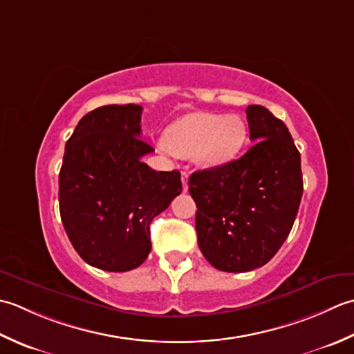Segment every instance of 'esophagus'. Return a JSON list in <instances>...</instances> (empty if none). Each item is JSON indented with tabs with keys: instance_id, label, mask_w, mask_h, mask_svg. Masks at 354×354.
Segmentation results:
<instances>
[{
	"instance_id": "1",
	"label": "esophagus",
	"mask_w": 354,
	"mask_h": 354,
	"mask_svg": "<svg viewBox=\"0 0 354 354\" xmlns=\"http://www.w3.org/2000/svg\"><path fill=\"white\" fill-rule=\"evenodd\" d=\"M187 172L186 171H182V186H183V192L187 191Z\"/></svg>"
}]
</instances>
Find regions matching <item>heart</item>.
<instances>
[{
    "instance_id": "obj_1",
    "label": "heart",
    "mask_w": 354,
    "mask_h": 354,
    "mask_svg": "<svg viewBox=\"0 0 354 354\" xmlns=\"http://www.w3.org/2000/svg\"><path fill=\"white\" fill-rule=\"evenodd\" d=\"M246 137V125L236 114L192 113L168 128L167 145L172 153L194 157L203 167L217 168L234 160Z\"/></svg>"
}]
</instances>
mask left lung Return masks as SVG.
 I'll return each instance as SVG.
<instances>
[{
  "label": "left lung",
  "mask_w": 354,
  "mask_h": 354,
  "mask_svg": "<svg viewBox=\"0 0 354 354\" xmlns=\"http://www.w3.org/2000/svg\"><path fill=\"white\" fill-rule=\"evenodd\" d=\"M248 153L189 177L201 254L215 269L249 272L283 246L302 197L301 156L283 120L249 105Z\"/></svg>",
  "instance_id": "left-lung-1"
}]
</instances>
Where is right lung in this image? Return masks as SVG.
Returning <instances> with one entry per match:
<instances>
[{
    "mask_svg": "<svg viewBox=\"0 0 354 354\" xmlns=\"http://www.w3.org/2000/svg\"><path fill=\"white\" fill-rule=\"evenodd\" d=\"M140 105H105L79 120L59 172L64 229L85 263L128 272L151 252L149 225L182 192L178 171H154L142 157Z\"/></svg>",
    "mask_w": 354,
    "mask_h": 354,
    "instance_id": "right-lung-1",
    "label": "right lung"
}]
</instances>
